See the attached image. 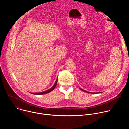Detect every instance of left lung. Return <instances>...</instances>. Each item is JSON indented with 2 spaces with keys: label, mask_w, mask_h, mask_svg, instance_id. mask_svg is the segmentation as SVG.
<instances>
[{
  "label": "left lung",
  "mask_w": 129,
  "mask_h": 129,
  "mask_svg": "<svg viewBox=\"0 0 129 129\" xmlns=\"http://www.w3.org/2000/svg\"><path fill=\"white\" fill-rule=\"evenodd\" d=\"M81 90H82V91H84V92H87V93H90V92H88V91H85V90H83V89H81V88H80ZM98 92H97V93H99Z\"/></svg>",
  "instance_id": "1"
}]
</instances>
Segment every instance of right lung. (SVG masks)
Returning <instances> with one entry per match:
<instances>
[{"label": "right lung", "mask_w": 129, "mask_h": 129, "mask_svg": "<svg viewBox=\"0 0 129 129\" xmlns=\"http://www.w3.org/2000/svg\"><path fill=\"white\" fill-rule=\"evenodd\" d=\"M57 81H58V79L56 80V82H55V83L54 84V85H53V86L50 88V89H49L48 90H47L45 91H43V92H37V93H31L33 94H36V95H42V94H46V93H49L50 92H51V91H52L54 88L55 87H56V85H57Z\"/></svg>", "instance_id": "right-lung-1"}]
</instances>
